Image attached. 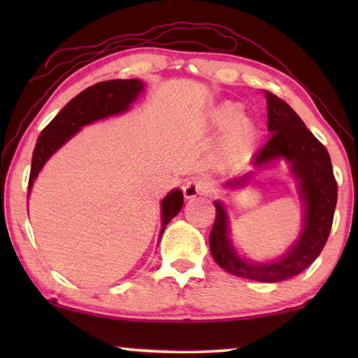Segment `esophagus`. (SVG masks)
Returning <instances> with one entry per match:
<instances>
[{
    "label": "esophagus",
    "instance_id": "34e87169",
    "mask_svg": "<svg viewBox=\"0 0 358 358\" xmlns=\"http://www.w3.org/2000/svg\"><path fill=\"white\" fill-rule=\"evenodd\" d=\"M184 197L185 199H195L199 195H207L210 194V184L203 179H192L187 180L182 187Z\"/></svg>",
    "mask_w": 358,
    "mask_h": 358
}]
</instances>
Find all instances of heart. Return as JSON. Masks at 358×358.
<instances>
[{
    "instance_id": "obj_1",
    "label": "heart",
    "mask_w": 358,
    "mask_h": 358,
    "mask_svg": "<svg viewBox=\"0 0 358 358\" xmlns=\"http://www.w3.org/2000/svg\"><path fill=\"white\" fill-rule=\"evenodd\" d=\"M210 127L215 131H224L222 155L228 161H239L251 155L261 136L256 122L244 117L243 106L233 101L215 107L210 114Z\"/></svg>"
}]
</instances>
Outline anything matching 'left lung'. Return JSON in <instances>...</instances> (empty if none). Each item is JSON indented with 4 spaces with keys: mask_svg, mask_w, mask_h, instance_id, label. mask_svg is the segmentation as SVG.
<instances>
[{
    "mask_svg": "<svg viewBox=\"0 0 358 358\" xmlns=\"http://www.w3.org/2000/svg\"><path fill=\"white\" fill-rule=\"evenodd\" d=\"M266 92L267 129L271 138L254 156V168H266L273 161L285 159L298 180V190L305 203L303 229L298 241L285 256L275 262H249L234 251L228 234V215L220 202H215V223L210 233V251L215 262L233 275L264 283L282 282L310 267L320 256L329 238L337 203V182L331 158L324 145L306 129L295 110L272 92ZM249 174L229 180L228 185H243Z\"/></svg>",
    "mask_w": 358,
    "mask_h": 358,
    "instance_id": "left-lung-1",
    "label": "left lung"
}]
</instances>
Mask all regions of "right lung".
Listing matches in <instances>:
<instances>
[{
	"mask_svg": "<svg viewBox=\"0 0 358 358\" xmlns=\"http://www.w3.org/2000/svg\"><path fill=\"white\" fill-rule=\"evenodd\" d=\"M141 90H143V83L140 80H110L90 86L76 97H73L38 135L32 155L29 194H31L34 179L41 173L47 159L58 148H62L78 130H81L83 127L91 124V122L125 112L131 102L136 99ZM182 203L184 195L179 189L171 190L163 199V202H161V218H163L161 234H163L166 224L180 212Z\"/></svg>",
	"mask_w": 358,
	"mask_h": 358,
	"instance_id": "obj_1",
	"label": "right lung"
}]
</instances>
